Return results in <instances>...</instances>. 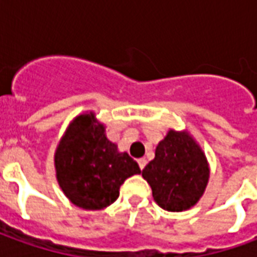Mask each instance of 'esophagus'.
Listing matches in <instances>:
<instances>
[{
  "label": "esophagus",
  "mask_w": 257,
  "mask_h": 257,
  "mask_svg": "<svg viewBox=\"0 0 257 257\" xmlns=\"http://www.w3.org/2000/svg\"><path fill=\"white\" fill-rule=\"evenodd\" d=\"M138 164H139L140 169H143L146 167V164H147V160L146 158H140V160H138Z\"/></svg>",
  "instance_id": "obj_1"
}]
</instances>
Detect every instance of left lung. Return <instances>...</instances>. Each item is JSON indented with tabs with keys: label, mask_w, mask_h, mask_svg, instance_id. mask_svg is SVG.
<instances>
[{
	"label": "left lung",
	"mask_w": 257,
	"mask_h": 257,
	"mask_svg": "<svg viewBox=\"0 0 257 257\" xmlns=\"http://www.w3.org/2000/svg\"><path fill=\"white\" fill-rule=\"evenodd\" d=\"M162 209H190L202 197L209 180L204 151L189 132L171 129L156 149V157L142 171Z\"/></svg>",
	"instance_id": "8db88e82"
}]
</instances>
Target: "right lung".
I'll use <instances>...</instances> for the list:
<instances>
[{
	"instance_id": "1",
	"label": "right lung",
	"mask_w": 257,
	"mask_h": 257,
	"mask_svg": "<svg viewBox=\"0 0 257 257\" xmlns=\"http://www.w3.org/2000/svg\"><path fill=\"white\" fill-rule=\"evenodd\" d=\"M56 178L64 195L82 209L99 210L111 205L121 184L140 173L128 153H119L107 139L104 125L95 114L75 117L55 153Z\"/></svg>"
}]
</instances>
